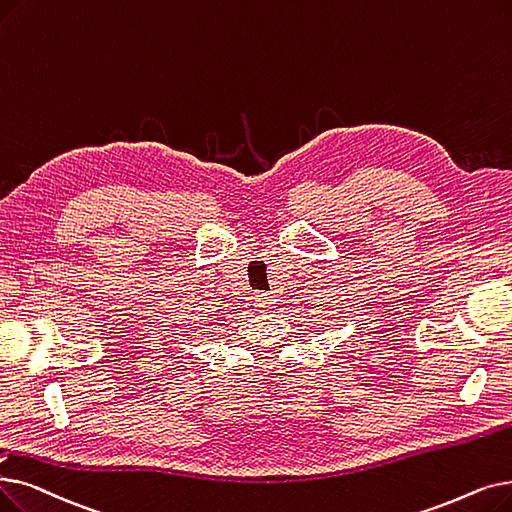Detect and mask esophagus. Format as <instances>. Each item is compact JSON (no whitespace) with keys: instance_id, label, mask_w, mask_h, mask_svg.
I'll return each instance as SVG.
<instances>
[{"instance_id":"1","label":"esophagus","mask_w":512,"mask_h":512,"mask_svg":"<svg viewBox=\"0 0 512 512\" xmlns=\"http://www.w3.org/2000/svg\"><path fill=\"white\" fill-rule=\"evenodd\" d=\"M257 307H261V309H270L272 307V301H270V297L268 295H257Z\"/></svg>"}]
</instances>
